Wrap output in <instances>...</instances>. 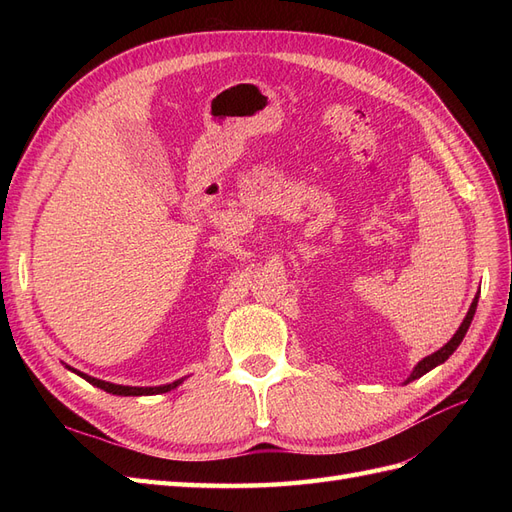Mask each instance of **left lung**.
I'll return each instance as SVG.
<instances>
[{"label": "left lung", "mask_w": 512, "mask_h": 512, "mask_svg": "<svg viewBox=\"0 0 512 512\" xmlns=\"http://www.w3.org/2000/svg\"><path fill=\"white\" fill-rule=\"evenodd\" d=\"M476 305H478V297H474V301H472V305H470V309H468L466 318H463L461 327H459V329H457V333L451 337V342L444 344L438 352H433V354L425 356L423 361H418V365L412 369V374H410V378L406 380V384H408V382H412V380H416V378L425 376L427 371H431L433 367H438L440 363H444V361L448 359V356H451V354L457 350V346L463 342V337H466V333H468V329H470V322H472V318H474Z\"/></svg>", "instance_id": "8db88e82"}]
</instances>
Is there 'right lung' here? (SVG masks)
Segmentation results:
<instances>
[{
	"mask_svg": "<svg viewBox=\"0 0 512 512\" xmlns=\"http://www.w3.org/2000/svg\"><path fill=\"white\" fill-rule=\"evenodd\" d=\"M70 371H74V374H79L81 378H85L89 384L98 386V389L106 391V393H113V395H121V397H138V395H160V393H168L177 389V386L183 382L181 380H175L170 384H160V386H123V384H113V382H104V380H98V378H91L87 374H83V371H76L72 369L70 365H66Z\"/></svg>",
	"mask_w": 512,
	"mask_h": 512,
	"instance_id": "obj_1",
	"label": "right lung"
}]
</instances>
